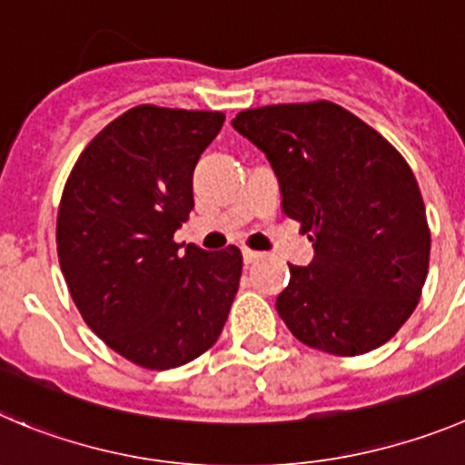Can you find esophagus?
Listing matches in <instances>:
<instances>
[{
	"label": "esophagus",
	"instance_id": "34e87169",
	"mask_svg": "<svg viewBox=\"0 0 465 465\" xmlns=\"http://www.w3.org/2000/svg\"><path fill=\"white\" fill-rule=\"evenodd\" d=\"M266 254L259 252V250H250V247H242V262L245 263H257L259 259H263Z\"/></svg>",
	"mask_w": 465,
	"mask_h": 465
}]
</instances>
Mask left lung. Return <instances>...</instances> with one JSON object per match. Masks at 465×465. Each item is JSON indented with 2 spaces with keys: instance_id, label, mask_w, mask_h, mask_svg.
Here are the masks:
<instances>
[{
  "instance_id": "obj_1",
  "label": "left lung",
  "mask_w": 465,
  "mask_h": 465,
  "mask_svg": "<svg viewBox=\"0 0 465 465\" xmlns=\"http://www.w3.org/2000/svg\"><path fill=\"white\" fill-rule=\"evenodd\" d=\"M233 128L266 153L282 211L314 245L289 266L277 314L296 340L362 355L397 335L422 296L431 232L406 158L331 101L238 112Z\"/></svg>"
}]
</instances>
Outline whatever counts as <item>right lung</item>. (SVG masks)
Listing matches in <instances>:
<instances>
[{
    "label": "right lung",
    "mask_w": 465,
    "mask_h": 465,
    "mask_svg": "<svg viewBox=\"0 0 465 465\" xmlns=\"http://www.w3.org/2000/svg\"><path fill=\"white\" fill-rule=\"evenodd\" d=\"M223 124V112L137 105L95 134L64 185L56 252L68 292L91 331L144 370L206 353L236 298V245L173 241L194 206L199 155Z\"/></svg>",
    "instance_id": "1"
}]
</instances>
